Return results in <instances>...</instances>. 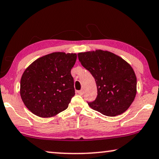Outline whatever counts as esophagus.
Returning a JSON list of instances; mask_svg holds the SVG:
<instances>
[{
    "label": "esophagus",
    "mask_w": 159,
    "mask_h": 159,
    "mask_svg": "<svg viewBox=\"0 0 159 159\" xmlns=\"http://www.w3.org/2000/svg\"><path fill=\"white\" fill-rule=\"evenodd\" d=\"M77 93H78V94H80V95H83V90H79V91H77Z\"/></svg>",
    "instance_id": "34e87169"
}]
</instances>
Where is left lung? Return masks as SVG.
I'll return each mask as SVG.
<instances>
[{
	"label": "left lung",
	"instance_id": "obj_1",
	"mask_svg": "<svg viewBox=\"0 0 159 159\" xmlns=\"http://www.w3.org/2000/svg\"><path fill=\"white\" fill-rule=\"evenodd\" d=\"M80 63L95 78L98 95L87 102L107 116H116L128 109L136 95L137 80L133 68L113 53L96 50L77 54Z\"/></svg>",
	"mask_w": 159,
	"mask_h": 159
}]
</instances>
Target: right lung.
Wrapping results in <instances>:
<instances>
[{
  "label": "right lung",
  "mask_w": 159,
  "mask_h": 159,
  "mask_svg": "<svg viewBox=\"0 0 159 159\" xmlns=\"http://www.w3.org/2000/svg\"><path fill=\"white\" fill-rule=\"evenodd\" d=\"M77 54L54 52L41 57L26 69L20 94L26 107L36 116L50 118L68 107L75 95L71 70Z\"/></svg>",
  "instance_id": "obj_1"
}]
</instances>
